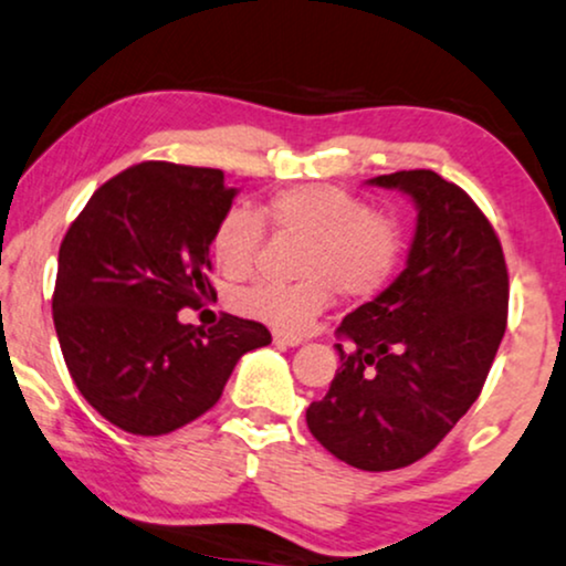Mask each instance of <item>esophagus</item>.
Returning <instances> with one entry per match:
<instances>
[{"instance_id":"esophagus-1","label":"esophagus","mask_w":566,"mask_h":566,"mask_svg":"<svg viewBox=\"0 0 566 566\" xmlns=\"http://www.w3.org/2000/svg\"><path fill=\"white\" fill-rule=\"evenodd\" d=\"M272 340H275V346H298L302 344V336H291V333H272Z\"/></svg>"}]
</instances>
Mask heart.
<instances>
[{"mask_svg":"<svg viewBox=\"0 0 566 566\" xmlns=\"http://www.w3.org/2000/svg\"><path fill=\"white\" fill-rule=\"evenodd\" d=\"M260 213L275 233L302 241L291 285L254 283L233 296L241 315L281 333H306L333 302L378 296L401 262L403 233L390 218L346 188L306 184L283 188L264 201ZM247 207H230L212 230V260L228 277L254 268L264 241V223Z\"/></svg>","mask_w":566,"mask_h":566,"instance_id":"obj_1","label":"heart"}]
</instances>
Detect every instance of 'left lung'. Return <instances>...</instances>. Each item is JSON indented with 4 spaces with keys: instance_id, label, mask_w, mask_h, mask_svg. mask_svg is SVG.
Wrapping results in <instances>:
<instances>
[{
    "instance_id": "1",
    "label": "left lung",
    "mask_w": 566,
    "mask_h": 566,
    "mask_svg": "<svg viewBox=\"0 0 566 566\" xmlns=\"http://www.w3.org/2000/svg\"><path fill=\"white\" fill-rule=\"evenodd\" d=\"M367 184L415 201V239L401 275L340 323V367L306 424L340 462L386 472L430 453L475 403L506 331L509 275L496 230L457 184L432 170Z\"/></svg>"
}]
</instances>
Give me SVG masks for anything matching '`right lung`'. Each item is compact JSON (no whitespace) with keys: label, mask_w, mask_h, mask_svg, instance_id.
Listing matches in <instances>:
<instances>
[{"label":"right lung","mask_w":566,"mask_h":566,"mask_svg":"<svg viewBox=\"0 0 566 566\" xmlns=\"http://www.w3.org/2000/svg\"><path fill=\"white\" fill-rule=\"evenodd\" d=\"M239 188L222 170L142 163L109 178L67 228L52 315L81 396L134 436H165L212 409L251 348L254 319L222 315L209 331L178 312L214 296L209 241Z\"/></svg>","instance_id":"obj_1"}]
</instances>
